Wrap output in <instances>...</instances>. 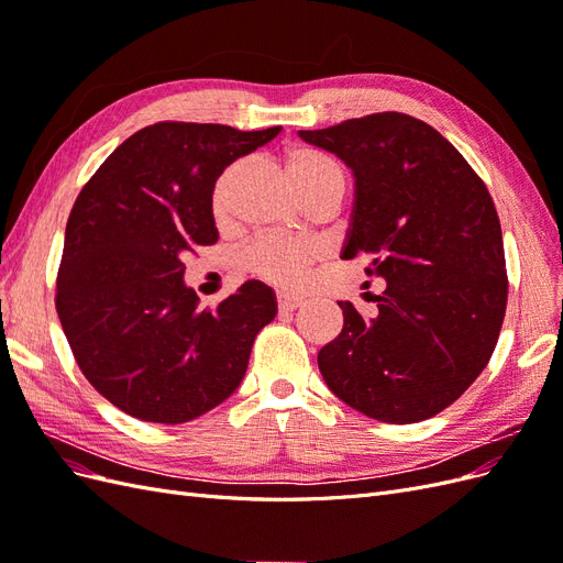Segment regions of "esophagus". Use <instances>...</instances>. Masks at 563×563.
I'll use <instances>...</instances> for the list:
<instances>
[{
	"label": "esophagus",
	"mask_w": 563,
	"mask_h": 563,
	"mask_svg": "<svg viewBox=\"0 0 563 563\" xmlns=\"http://www.w3.org/2000/svg\"><path fill=\"white\" fill-rule=\"evenodd\" d=\"M302 305V298L300 296H294V294H277V308L279 312H294L298 310Z\"/></svg>",
	"instance_id": "obj_1"
}]
</instances>
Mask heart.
Wrapping results in <instances>:
<instances>
[{"label":"heart","instance_id":"heart-1","mask_svg":"<svg viewBox=\"0 0 563 563\" xmlns=\"http://www.w3.org/2000/svg\"><path fill=\"white\" fill-rule=\"evenodd\" d=\"M286 174L291 176L294 185L302 197H308L323 187H345L343 168L338 166L329 155H323L312 147H294L284 157ZM232 172H228L218 180L213 190V209L223 211L225 207V187ZM317 258V246L305 240L279 234H263L253 240L242 251V265L251 275L261 277L275 286L291 288L298 286L305 277V269Z\"/></svg>","mask_w":563,"mask_h":563}]
</instances>
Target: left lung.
Listing matches in <instances>:
<instances>
[{"label":"left lung","instance_id":"obj_1","mask_svg":"<svg viewBox=\"0 0 563 563\" xmlns=\"http://www.w3.org/2000/svg\"><path fill=\"white\" fill-rule=\"evenodd\" d=\"M298 133L352 168L343 258L366 255V275L387 282L376 319L338 302L345 323L319 350L321 376L368 418L428 420L476 380L498 343L507 269L496 203L444 135L411 114Z\"/></svg>","mask_w":563,"mask_h":563}]
</instances>
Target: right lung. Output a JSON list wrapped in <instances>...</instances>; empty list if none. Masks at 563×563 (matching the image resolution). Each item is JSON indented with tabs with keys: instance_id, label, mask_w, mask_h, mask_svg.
Instances as JSON below:
<instances>
[{
	"instance_id": "obj_1",
	"label": "right lung",
	"mask_w": 563,
	"mask_h": 563,
	"mask_svg": "<svg viewBox=\"0 0 563 563\" xmlns=\"http://www.w3.org/2000/svg\"><path fill=\"white\" fill-rule=\"evenodd\" d=\"M282 131L157 122L135 131L81 187L67 218L56 310L87 380L119 411L178 424L240 387L277 298L246 282L199 310L183 258L218 242L213 187Z\"/></svg>"
}]
</instances>
